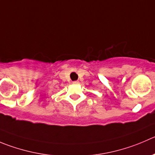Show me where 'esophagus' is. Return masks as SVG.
I'll list each match as a JSON object with an SVG mask.
<instances>
[{
	"label": "esophagus",
	"instance_id": "esophagus-1",
	"mask_svg": "<svg viewBox=\"0 0 155 155\" xmlns=\"http://www.w3.org/2000/svg\"><path fill=\"white\" fill-rule=\"evenodd\" d=\"M79 81H73V84H78Z\"/></svg>",
	"mask_w": 155,
	"mask_h": 155
}]
</instances>
